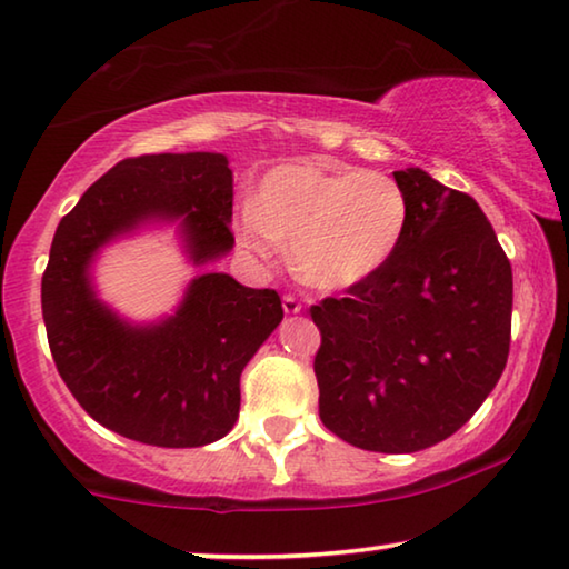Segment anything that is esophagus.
I'll return each mask as SVG.
<instances>
[{"instance_id": "34e87169", "label": "esophagus", "mask_w": 569, "mask_h": 569, "mask_svg": "<svg viewBox=\"0 0 569 569\" xmlns=\"http://www.w3.org/2000/svg\"><path fill=\"white\" fill-rule=\"evenodd\" d=\"M283 311L286 313H299L301 311V301L296 296H283Z\"/></svg>"}]
</instances>
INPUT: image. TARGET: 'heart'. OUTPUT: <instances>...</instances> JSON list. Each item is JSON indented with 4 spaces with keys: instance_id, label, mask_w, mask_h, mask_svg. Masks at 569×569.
I'll return each instance as SVG.
<instances>
[{
    "instance_id": "obj_1",
    "label": "heart",
    "mask_w": 569,
    "mask_h": 569,
    "mask_svg": "<svg viewBox=\"0 0 569 569\" xmlns=\"http://www.w3.org/2000/svg\"><path fill=\"white\" fill-rule=\"evenodd\" d=\"M409 217V197L393 176L288 163L262 176L252 207L237 217L234 240L258 266H273L291 242L296 276L337 293L391 262Z\"/></svg>"
}]
</instances>
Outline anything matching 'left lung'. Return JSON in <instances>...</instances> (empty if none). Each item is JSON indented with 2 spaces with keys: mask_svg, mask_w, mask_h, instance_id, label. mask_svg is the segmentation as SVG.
<instances>
[{
  "mask_svg": "<svg viewBox=\"0 0 569 569\" xmlns=\"http://www.w3.org/2000/svg\"><path fill=\"white\" fill-rule=\"evenodd\" d=\"M393 178L411 203L396 256L342 299L311 307V319L325 427L360 449L403 455L452 437L496 388L513 276L478 201L421 168Z\"/></svg>",
  "mask_w": 569,
  "mask_h": 569,
  "instance_id": "left-lung-1",
  "label": "left lung"
}]
</instances>
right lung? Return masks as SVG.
<instances>
[{"label": "right lung", "instance_id": "right-lung-1", "mask_svg": "<svg viewBox=\"0 0 569 569\" xmlns=\"http://www.w3.org/2000/svg\"><path fill=\"white\" fill-rule=\"evenodd\" d=\"M232 171L222 152L127 158L58 224L42 273V321L68 391L101 427L156 447H203L240 417V376L281 325V296L227 273L186 286L171 317L132 325L91 281L101 248L176 224L193 266L232 250Z\"/></svg>", "mask_w": 569, "mask_h": 569}]
</instances>
